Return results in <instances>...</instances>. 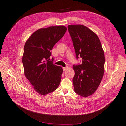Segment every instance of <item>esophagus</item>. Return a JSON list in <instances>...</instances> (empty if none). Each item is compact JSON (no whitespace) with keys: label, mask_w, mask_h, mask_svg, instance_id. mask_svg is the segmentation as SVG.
<instances>
[{"label":"esophagus","mask_w":126,"mask_h":126,"mask_svg":"<svg viewBox=\"0 0 126 126\" xmlns=\"http://www.w3.org/2000/svg\"><path fill=\"white\" fill-rule=\"evenodd\" d=\"M68 68V67H63V71H65L66 70H67V69Z\"/></svg>","instance_id":"esophagus-1"}]
</instances>
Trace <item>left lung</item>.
<instances>
[{
    "label": "left lung",
    "instance_id": "8db88e82",
    "mask_svg": "<svg viewBox=\"0 0 126 126\" xmlns=\"http://www.w3.org/2000/svg\"><path fill=\"white\" fill-rule=\"evenodd\" d=\"M68 29L74 47L76 58L82 63L73 66L72 81L75 92L86 97L93 94L100 84L104 72L105 57L96 34L83 25H69Z\"/></svg>",
    "mask_w": 126,
    "mask_h": 126
}]
</instances>
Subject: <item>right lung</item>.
I'll return each instance as SVG.
<instances>
[{
    "label": "right lung",
    "instance_id": "1",
    "mask_svg": "<svg viewBox=\"0 0 126 126\" xmlns=\"http://www.w3.org/2000/svg\"><path fill=\"white\" fill-rule=\"evenodd\" d=\"M67 31L64 26L42 28L33 33L25 42L22 63L24 75L37 92L45 95L57 89L63 69L50 60L51 50Z\"/></svg>",
    "mask_w": 126,
    "mask_h": 126
}]
</instances>
